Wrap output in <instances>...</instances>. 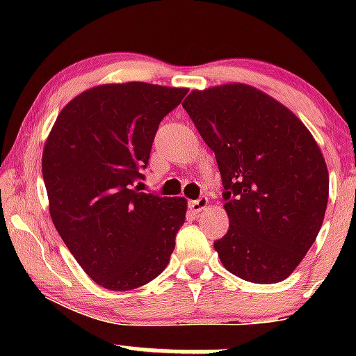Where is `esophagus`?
I'll list each match as a JSON object with an SVG mask.
<instances>
[{"mask_svg":"<svg viewBox=\"0 0 356 356\" xmlns=\"http://www.w3.org/2000/svg\"><path fill=\"white\" fill-rule=\"evenodd\" d=\"M207 202H209V199H207L206 195H201V197L195 199V201H191L189 202V209L192 212H195V214H197V212H201V211L206 209Z\"/></svg>","mask_w":356,"mask_h":356,"instance_id":"obj_1","label":"esophagus"}]
</instances>
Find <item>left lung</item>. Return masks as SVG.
<instances>
[{
	"instance_id": "1",
	"label": "left lung",
	"mask_w": 356,
	"mask_h": 356,
	"mask_svg": "<svg viewBox=\"0 0 356 356\" xmlns=\"http://www.w3.org/2000/svg\"><path fill=\"white\" fill-rule=\"evenodd\" d=\"M182 107L214 152L229 229L214 241L227 271L269 284L295 271L328 204V169L303 122L243 83L192 92Z\"/></svg>"
}]
</instances>
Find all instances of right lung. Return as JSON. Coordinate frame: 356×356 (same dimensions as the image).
<instances>
[{
    "label": "right lung",
    "instance_id": "right-lung-1",
    "mask_svg": "<svg viewBox=\"0 0 356 356\" xmlns=\"http://www.w3.org/2000/svg\"><path fill=\"white\" fill-rule=\"evenodd\" d=\"M186 93L144 81L90 88L61 110L44 144L53 224L83 271L112 291L161 275L186 220V199L136 187L159 124Z\"/></svg>",
    "mask_w": 356,
    "mask_h": 356
}]
</instances>
